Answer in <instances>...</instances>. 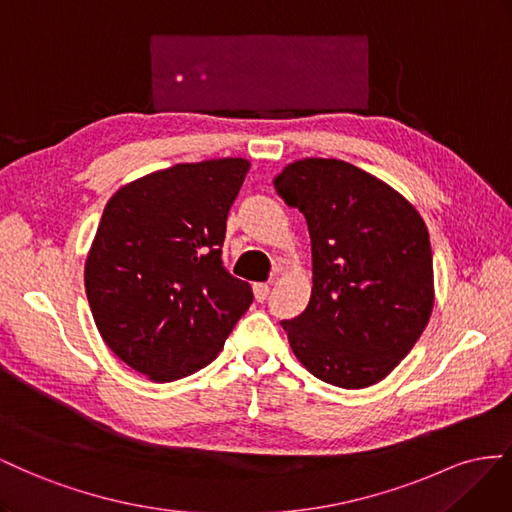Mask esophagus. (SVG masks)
I'll use <instances>...</instances> for the list:
<instances>
[{
    "label": "esophagus",
    "instance_id": "34e87169",
    "mask_svg": "<svg viewBox=\"0 0 512 512\" xmlns=\"http://www.w3.org/2000/svg\"><path fill=\"white\" fill-rule=\"evenodd\" d=\"M253 291H255L257 302H264L268 298V294H270V285L268 283H255Z\"/></svg>",
    "mask_w": 512,
    "mask_h": 512
}]
</instances>
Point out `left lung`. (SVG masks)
Returning <instances> with one entry per match:
<instances>
[{
	"instance_id": "1",
	"label": "left lung",
	"mask_w": 512,
	"mask_h": 512,
	"mask_svg": "<svg viewBox=\"0 0 512 512\" xmlns=\"http://www.w3.org/2000/svg\"><path fill=\"white\" fill-rule=\"evenodd\" d=\"M274 188L309 225L313 289L283 321L296 358L345 390L373 386L410 354L433 311V255L420 212L337 158H302Z\"/></svg>"
}]
</instances>
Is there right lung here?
<instances>
[{
    "instance_id": "obj_1",
    "label": "right lung",
    "mask_w": 512,
    "mask_h": 512,
    "mask_svg": "<svg viewBox=\"0 0 512 512\" xmlns=\"http://www.w3.org/2000/svg\"><path fill=\"white\" fill-rule=\"evenodd\" d=\"M248 169L246 158L173 165L128 182L102 212L85 294L102 341L152 382L210 364L253 302L221 251Z\"/></svg>"
}]
</instances>
